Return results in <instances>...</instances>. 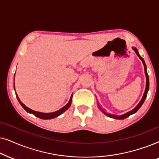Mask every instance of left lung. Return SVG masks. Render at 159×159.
<instances>
[{
  "instance_id": "obj_1",
  "label": "left lung",
  "mask_w": 159,
  "mask_h": 159,
  "mask_svg": "<svg viewBox=\"0 0 159 159\" xmlns=\"http://www.w3.org/2000/svg\"><path fill=\"white\" fill-rule=\"evenodd\" d=\"M132 49L134 51L135 53H136L137 56H138V57L140 59V60H142V62H143V65H144V69H145V76H146V87H145V92H144V94L143 96V98H142V99L140 100V102H139V104L137 105L136 107H134V109L132 110V111L128 112V113H126L125 114H123V115H120V116H117V115H113V114H111V113H107V112H105V111H104V110H102L101 108V107L99 106V105L97 103V105H98V107L99 108V110L102 112L103 113L105 114V115H106L107 116H108V117L110 118H115V119H119V120H122V119H125V118H126L127 117H129V116L132 115V114H134L136 113V112L138 111V110L140 108V107L143 105L144 101H145V99L146 98V97H147V94H148V89H149V77H148V73H147V67H146V65H145V61H144L143 58L142 57L139 55L138 51H137V49L135 47H132Z\"/></svg>"
}]
</instances>
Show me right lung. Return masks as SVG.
I'll use <instances>...</instances> for the list:
<instances>
[{
  "instance_id": "1",
  "label": "right lung",
  "mask_w": 159,
  "mask_h": 159,
  "mask_svg": "<svg viewBox=\"0 0 159 159\" xmlns=\"http://www.w3.org/2000/svg\"><path fill=\"white\" fill-rule=\"evenodd\" d=\"M14 76H15V74H14ZM16 97H17V99L19 100V102H20V105H22V107L25 110V111L27 112V113L33 114L34 116H36V117L39 118H41V119H52V118H54L57 117V116L61 115V114H62L65 111H67V110L69 108L70 106V105H71L72 98H73V94H72V95H71L70 99L68 103H67L66 105H65L64 107H62V108L60 109L57 111L53 112V113H41V112H38V111H33V110L30 109L29 107H27L25 106V105L23 104L22 102L20 100V99H19V97H17V95H16Z\"/></svg>"
}]
</instances>
